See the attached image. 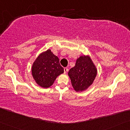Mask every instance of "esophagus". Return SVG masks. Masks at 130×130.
I'll return each instance as SVG.
<instances>
[{
  "label": "esophagus",
  "instance_id": "obj_1",
  "mask_svg": "<svg viewBox=\"0 0 130 130\" xmlns=\"http://www.w3.org/2000/svg\"><path fill=\"white\" fill-rule=\"evenodd\" d=\"M68 70H69V69H68L67 67H65L64 69V73H67Z\"/></svg>",
  "mask_w": 130,
  "mask_h": 130
}]
</instances>
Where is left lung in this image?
I'll list each match as a JSON object with an SVG mask.
<instances>
[{"label": "left lung", "instance_id": "obj_1", "mask_svg": "<svg viewBox=\"0 0 130 130\" xmlns=\"http://www.w3.org/2000/svg\"><path fill=\"white\" fill-rule=\"evenodd\" d=\"M97 74L96 69L89 56H80L75 66L69 71L71 84L77 92L87 89L92 84Z\"/></svg>", "mask_w": 130, "mask_h": 130}]
</instances>
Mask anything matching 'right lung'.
I'll return each mask as SVG.
<instances>
[{"mask_svg":"<svg viewBox=\"0 0 130 130\" xmlns=\"http://www.w3.org/2000/svg\"><path fill=\"white\" fill-rule=\"evenodd\" d=\"M64 73L59 59L47 50L37 57L32 67V74L38 84L48 88L53 84L57 77Z\"/></svg>","mask_w":130,"mask_h":130,"instance_id":"obj_1","label":"right lung"}]
</instances>
